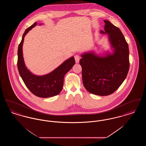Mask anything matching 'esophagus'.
<instances>
[{"instance_id": "34e87169", "label": "esophagus", "mask_w": 146, "mask_h": 146, "mask_svg": "<svg viewBox=\"0 0 146 146\" xmlns=\"http://www.w3.org/2000/svg\"><path fill=\"white\" fill-rule=\"evenodd\" d=\"M74 58H75V60H76V63H78L79 62V60H80V56L78 55L74 56Z\"/></svg>"}]
</instances>
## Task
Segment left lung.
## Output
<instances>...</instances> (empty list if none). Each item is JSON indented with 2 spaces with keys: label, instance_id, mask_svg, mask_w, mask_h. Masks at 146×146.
I'll list each match as a JSON object with an SVG mask.
<instances>
[{
  "label": "left lung",
  "instance_id": "1",
  "mask_svg": "<svg viewBox=\"0 0 146 146\" xmlns=\"http://www.w3.org/2000/svg\"><path fill=\"white\" fill-rule=\"evenodd\" d=\"M104 22V31L100 33L108 35L112 53L101 56L92 51L85 52L79 61L85 88L98 96H107L117 90L130 66L129 46L122 32L110 21Z\"/></svg>",
  "mask_w": 146,
  "mask_h": 146
}]
</instances>
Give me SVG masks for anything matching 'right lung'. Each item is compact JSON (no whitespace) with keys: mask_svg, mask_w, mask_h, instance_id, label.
Instances as JSON below:
<instances>
[{"mask_svg":"<svg viewBox=\"0 0 146 146\" xmlns=\"http://www.w3.org/2000/svg\"><path fill=\"white\" fill-rule=\"evenodd\" d=\"M37 25H33L26 29L18 48L17 68L23 82L28 89L35 95L42 98L52 97L58 95L62 90L65 74L75 64L74 57H72L51 72L44 76H36L27 68L24 62L22 46L25 35ZM42 24H40L41 25Z\"/></svg>","mask_w":146,"mask_h":146,"instance_id":"1","label":"right lung"}]
</instances>
